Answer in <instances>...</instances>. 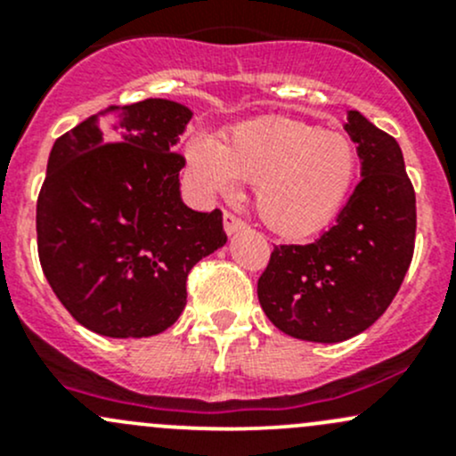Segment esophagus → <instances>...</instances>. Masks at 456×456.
<instances>
[{
    "instance_id": "1",
    "label": "esophagus",
    "mask_w": 456,
    "mask_h": 456,
    "mask_svg": "<svg viewBox=\"0 0 456 456\" xmlns=\"http://www.w3.org/2000/svg\"><path fill=\"white\" fill-rule=\"evenodd\" d=\"M223 227H224V233H227V236H233V233H238V232H242V229H245V223H242L240 218H236L232 211H224Z\"/></svg>"
}]
</instances>
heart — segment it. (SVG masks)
<instances>
[{
  "label": "heart",
  "mask_w": 456,
  "mask_h": 456,
  "mask_svg": "<svg viewBox=\"0 0 456 456\" xmlns=\"http://www.w3.org/2000/svg\"><path fill=\"white\" fill-rule=\"evenodd\" d=\"M187 165L209 196L254 183L257 216L284 238H306L335 220L360 167L355 142L339 132L284 117L238 123L218 141L194 139Z\"/></svg>",
  "instance_id": "b5f03b06"
}]
</instances>
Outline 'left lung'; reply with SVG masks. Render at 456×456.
<instances>
[{
  "label": "left lung",
  "instance_id": "1",
  "mask_svg": "<svg viewBox=\"0 0 456 456\" xmlns=\"http://www.w3.org/2000/svg\"><path fill=\"white\" fill-rule=\"evenodd\" d=\"M357 142L355 191L309 245H280L257 280V300L282 333L335 344L379 320L415 249V190L399 142L357 110L344 126Z\"/></svg>",
  "mask_w": 456,
  "mask_h": 456
}]
</instances>
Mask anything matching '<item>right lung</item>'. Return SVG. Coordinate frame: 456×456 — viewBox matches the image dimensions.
<instances>
[{
  "instance_id": "1",
  "label": "right lung",
  "mask_w": 456,
  "mask_h": 456,
  "mask_svg": "<svg viewBox=\"0 0 456 456\" xmlns=\"http://www.w3.org/2000/svg\"><path fill=\"white\" fill-rule=\"evenodd\" d=\"M194 112L169 99L92 114L54 141L37 200V247L54 296L105 338L163 333L191 266L220 247L223 214L181 199L174 154Z\"/></svg>"
}]
</instances>
